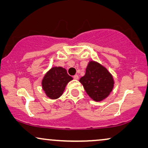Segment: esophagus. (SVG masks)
Here are the masks:
<instances>
[{"mask_svg": "<svg viewBox=\"0 0 148 148\" xmlns=\"http://www.w3.org/2000/svg\"><path fill=\"white\" fill-rule=\"evenodd\" d=\"M73 78L75 79H78L79 76L77 75H75L73 76Z\"/></svg>", "mask_w": 148, "mask_h": 148, "instance_id": "34e87169", "label": "esophagus"}]
</instances>
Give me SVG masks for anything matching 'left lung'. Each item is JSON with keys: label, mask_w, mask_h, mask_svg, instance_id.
Instances as JSON below:
<instances>
[{"label": "left lung", "mask_w": 148, "mask_h": 148, "mask_svg": "<svg viewBox=\"0 0 148 148\" xmlns=\"http://www.w3.org/2000/svg\"><path fill=\"white\" fill-rule=\"evenodd\" d=\"M91 98L97 102L107 98L114 87V79L108 71L98 62L90 61L86 74L79 79Z\"/></svg>", "instance_id": "obj_1"}]
</instances>
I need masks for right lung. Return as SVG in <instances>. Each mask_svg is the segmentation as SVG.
Returning <instances> with one entry per match:
<instances>
[{
  "label": "right lung",
  "mask_w": 148,
  "mask_h": 148,
  "mask_svg": "<svg viewBox=\"0 0 148 148\" xmlns=\"http://www.w3.org/2000/svg\"><path fill=\"white\" fill-rule=\"evenodd\" d=\"M72 79L73 77L69 75L65 69L54 66L44 77L42 88L48 98H58L63 93L66 84Z\"/></svg>",
  "instance_id": "add662e5"
}]
</instances>
